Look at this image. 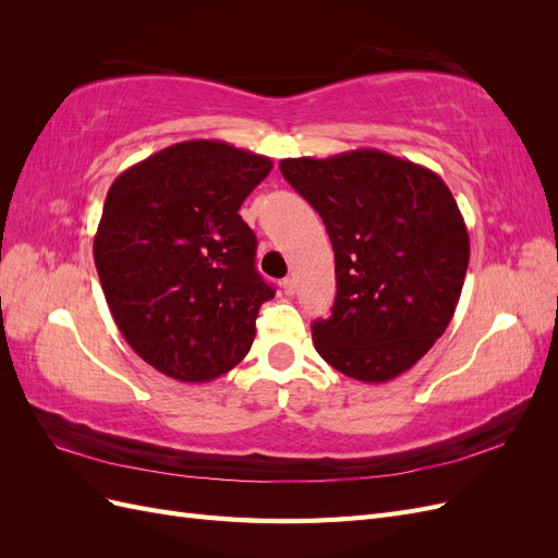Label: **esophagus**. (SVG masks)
Listing matches in <instances>:
<instances>
[{"label": "esophagus", "instance_id": "34e87169", "mask_svg": "<svg viewBox=\"0 0 558 558\" xmlns=\"http://www.w3.org/2000/svg\"><path fill=\"white\" fill-rule=\"evenodd\" d=\"M281 289H283L286 295H295V289H298L295 277H286V279L281 281Z\"/></svg>", "mask_w": 558, "mask_h": 558}]
</instances>
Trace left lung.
Listing matches in <instances>:
<instances>
[{"instance_id": "obj_1", "label": "left lung", "mask_w": 558, "mask_h": 558, "mask_svg": "<svg viewBox=\"0 0 558 558\" xmlns=\"http://www.w3.org/2000/svg\"><path fill=\"white\" fill-rule=\"evenodd\" d=\"M279 170L324 218L335 251L332 314L312 326L318 356L365 384L408 373L447 330L470 260L447 183L377 148L286 158Z\"/></svg>"}]
</instances>
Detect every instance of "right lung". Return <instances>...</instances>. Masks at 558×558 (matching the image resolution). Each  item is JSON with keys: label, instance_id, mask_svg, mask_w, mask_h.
I'll use <instances>...</instances> for the list:
<instances>
[{"label": "right lung", "instance_id": "right-lung-1", "mask_svg": "<svg viewBox=\"0 0 558 558\" xmlns=\"http://www.w3.org/2000/svg\"><path fill=\"white\" fill-rule=\"evenodd\" d=\"M272 160L216 140L167 146L118 177L95 234L107 305L137 356L199 384L238 365L275 289L240 207Z\"/></svg>", "mask_w": 558, "mask_h": 558}]
</instances>
